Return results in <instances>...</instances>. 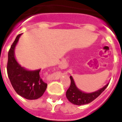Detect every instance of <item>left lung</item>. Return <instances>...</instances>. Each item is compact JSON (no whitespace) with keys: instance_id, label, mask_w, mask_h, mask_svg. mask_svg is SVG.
I'll return each instance as SVG.
<instances>
[{"instance_id":"obj_1","label":"left lung","mask_w":122,"mask_h":122,"mask_svg":"<svg viewBox=\"0 0 122 122\" xmlns=\"http://www.w3.org/2000/svg\"><path fill=\"white\" fill-rule=\"evenodd\" d=\"M70 78L71 80L70 86L67 90L66 96L70 102L76 105H83L91 102L96 99L106 89L108 85V83L102 89H99L94 92L85 93L81 92L76 87L72 76H70Z\"/></svg>"}]
</instances>
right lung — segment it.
Masks as SVG:
<instances>
[{
    "instance_id": "add662e5",
    "label": "right lung",
    "mask_w": 122,
    "mask_h": 122,
    "mask_svg": "<svg viewBox=\"0 0 122 122\" xmlns=\"http://www.w3.org/2000/svg\"><path fill=\"white\" fill-rule=\"evenodd\" d=\"M21 34L16 37L8 52L7 71L11 85L16 93L25 98L33 100L44 94L47 84L41 76V70L28 71L20 66L14 57V48Z\"/></svg>"
}]
</instances>
